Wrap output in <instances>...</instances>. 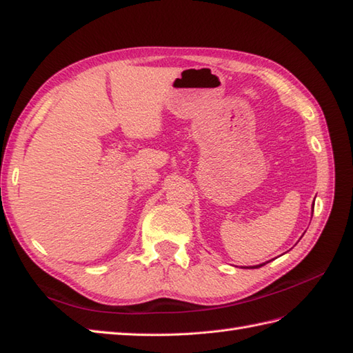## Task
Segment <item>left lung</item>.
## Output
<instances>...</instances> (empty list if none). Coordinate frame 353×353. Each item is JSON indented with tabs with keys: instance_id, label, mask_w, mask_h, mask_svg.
<instances>
[{
	"instance_id": "left-lung-1",
	"label": "left lung",
	"mask_w": 353,
	"mask_h": 353,
	"mask_svg": "<svg viewBox=\"0 0 353 353\" xmlns=\"http://www.w3.org/2000/svg\"><path fill=\"white\" fill-rule=\"evenodd\" d=\"M314 206V205H312ZM261 265H264V264H261ZM261 265H256V267H261Z\"/></svg>"
}]
</instances>
